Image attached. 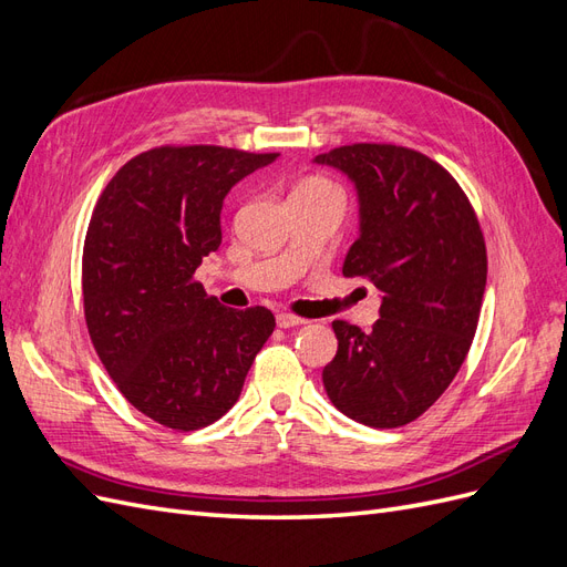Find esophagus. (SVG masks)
Returning <instances> with one entry per match:
<instances>
[{
  "mask_svg": "<svg viewBox=\"0 0 567 567\" xmlns=\"http://www.w3.org/2000/svg\"><path fill=\"white\" fill-rule=\"evenodd\" d=\"M277 323L281 326V329H290V326L305 323V319H300V317H296V315H288V312H279V315H277Z\"/></svg>",
  "mask_w": 567,
  "mask_h": 567,
  "instance_id": "obj_1",
  "label": "esophagus"
}]
</instances>
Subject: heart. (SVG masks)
<instances>
[{
  "label": "heart",
  "mask_w": 567,
  "mask_h": 567,
  "mask_svg": "<svg viewBox=\"0 0 567 567\" xmlns=\"http://www.w3.org/2000/svg\"><path fill=\"white\" fill-rule=\"evenodd\" d=\"M296 192H326V194H340L338 186L323 177H310L298 184Z\"/></svg>",
  "instance_id": "1"
}]
</instances>
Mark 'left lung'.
Segmentation results:
<instances>
[{
  "label": "left lung",
  "mask_w": 567,
  "mask_h": 567,
  "mask_svg": "<svg viewBox=\"0 0 567 567\" xmlns=\"http://www.w3.org/2000/svg\"><path fill=\"white\" fill-rule=\"evenodd\" d=\"M317 163L348 173L362 203L342 277L383 296L369 333L333 321L338 352L323 388L352 421L400 427L431 409L466 362L487 281L485 236L466 192L421 151L362 142Z\"/></svg>",
  "instance_id": "obj_1"
}]
</instances>
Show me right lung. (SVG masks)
I'll return each mask as SVG.
<instances>
[{
    "mask_svg": "<svg viewBox=\"0 0 567 567\" xmlns=\"http://www.w3.org/2000/svg\"><path fill=\"white\" fill-rule=\"evenodd\" d=\"M277 156L156 146L120 167L94 205L82 248L92 346L123 398L173 431L227 414L277 326L267 307L231 310L196 281L221 244L229 188Z\"/></svg>",
    "mask_w": 567,
    "mask_h": 567,
    "instance_id": "right-lung-1",
    "label": "right lung"
}]
</instances>
